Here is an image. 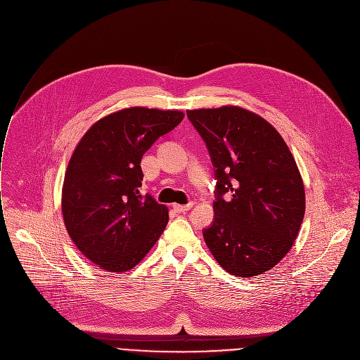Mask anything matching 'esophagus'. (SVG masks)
<instances>
[{"mask_svg": "<svg viewBox=\"0 0 360 360\" xmlns=\"http://www.w3.org/2000/svg\"><path fill=\"white\" fill-rule=\"evenodd\" d=\"M191 207H193V202H188V204H184V205H181V204H173V208H174V211H177V212H186V211H188Z\"/></svg>", "mask_w": 360, "mask_h": 360, "instance_id": "obj_1", "label": "esophagus"}]
</instances>
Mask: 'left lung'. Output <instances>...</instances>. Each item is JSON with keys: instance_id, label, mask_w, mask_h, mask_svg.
Segmentation results:
<instances>
[{"instance_id": "obj_1", "label": "left lung", "mask_w": 360, "mask_h": 360, "mask_svg": "<svg viewBox=\"0 0 360 360\" xmlns=\"http://www.w3.org/2000/svg\"><path fill=\"white\" fill-rule=\"evenodd\" d=\"M210 152L214 223L204 241L227 272L252 278L292 248L305 214V188L278 130L238 106L187 110ZM228 198H224V194Z\"/></svg>"}]
</instances>
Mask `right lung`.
I'll return each mask as SVG.
<instances>
[{
    "instance_id": "obj_1",
    "label": "right lung",
    "mask_w": 360,
    "mask_h": 360,
    "mask_svg": "<svg viewBox=\"0 0 360 360\" xmlns=\"http://www.w3.org/2000/svg\"><path fill=\"white\" fill-rule=\"evenodd\" d=\"M184 117L180 110L126 108L98 120L70 156L62 215L78 250L109 272L137 265L169 223V210L141 195L140 162Z\"/></svg>"
}]
</instances>
